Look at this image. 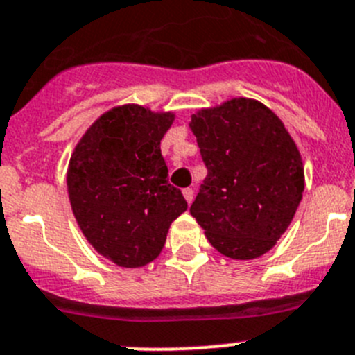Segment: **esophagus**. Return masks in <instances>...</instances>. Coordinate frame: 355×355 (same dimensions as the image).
<instances>
[{
	"label": "esophagus",
	"mask_w": 355,
	"mask_h": 355,
	"mask_svg": "<svg viewBox=\"0 0 355 355\" xmlns=\"http://www.w3.org/2000/svg\"><path fill=\"white\" fill-rule=\"evenodd\" d=\"M183 195H184V199H187L188 204L193 202V190H191V188H184Z\"/></svg>",
	"instance_id": "obj_1"
}]
</instances>
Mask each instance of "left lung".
Here are the masks:
<instances>
[{"mask_svg": "<svg viewBox=\"0 0 355 355\" xmlns=\"http://www.w3.org/2000/svg\"><path fill=\"white\" fill-rule=\"evenodd\" d=\"M190 128L207 168L191 216L225 257L264 255L303 199V160L291 133L271 109L252 98L200 109Z\"/></svg>", "mask_w": 355, "mask_h": 355, "instance_id": "1", "label": "left lung"}]
</instances>
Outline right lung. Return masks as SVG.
Wrapping results in <instances>:
<instances>
[{"instance_id": "right-lung-1", "label": "right lung", "mask_w": 355, "mask_h": 355, "mask_svg": "<svg viewBox=\"0 0 355 355\" xmlns=\"http://www.w3.org/2000/svg\"><path fill=\"white\" fill-rule=\"evenodd\" d=\"M172 112L128 103L102 114L71 153V211L89 245L121 268L160 255L171 223L188 207L168 183L160 141Z\"/></svg>"}]
</instances>
